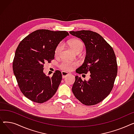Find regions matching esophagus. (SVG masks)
Instances as JSON below:
<instances>
[{
	"mask_svg": "<svg viewBox=\"0 0 134 134\" xmlns=\"http://www.w3.org/2000/svg\"><path fill=\"white\" fill-rule=\"evenodd\" d=\"M61 73H62V78H66V77L67 75H68L69 74L68 73L66 72H64V71H62V72H61Z\"/></svg>",
	"mask_w": 134,
	"mask_h": 134,
	"instance_id": "esophagus-1",
	"label": "esophagus"
}]
</instances>
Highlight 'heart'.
<instances>
[{"label":"heart","instance_id":"1","mask_svg":"<svg viewBox=\"0 0 134 134\" xmlns=\"http://www.w3.org/2000/svg\"><path fill=\"white\" fill-rule=\"evenodd\" d=\"M68 44L70 46V47L71 48L72 50L76 53L78 52L81 53L83 49V43L81 41L75 39V40H71L70 41H69ZM62 48H63L62 44L61 43L59 44L55 48V55L56 56L59 55L62 50ZM76 64H75V63H71L67 61H65L61 63L60 66V67L61 69L63 70V71H71V70L73 69V67Z\"/></svg>","mask_w":134,"mask_h":134}]
</instances>
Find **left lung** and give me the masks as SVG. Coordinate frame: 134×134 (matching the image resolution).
<instances>
[{
    "label": "left lung",
    "mask_w": 134,
    "mask_h": 134,
    "mask_svg": "<svg viewBox=\"0 0 134 134\" xmlns=\"http://www.w3.org/2000/svg\"><path fill=\"white\" fill-rule=\"evenodd\" d=\"M69 33L80 38L86 48L84 62L76 72L91 74L88 81H82L80 77L76 76L72 92L83 104H97L110 93L114 87L117 74L115 54L107 42L96 32L81 30Z\"/></svg>",
    "instance_id": "8db88e82"
}]
</instances>
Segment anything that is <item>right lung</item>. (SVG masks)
Instances as JSON below:
<instances>
[{
    "label": "right lung",
    "mask_w": 134,
    "mask_h": 134,
    "mask_svg": "<svg viewBox=\"0 0 134 134\" xmlns=\"http://www.w3.org/2000/svg\"><path fill=\"white\" fill-rule=\"evenodd\" d=\"M68 35L66 31L37 30L19 44L13 61V73L21 92L31 101L43 103L56 93L62 74L56 71L50 78L44 73L43 65L54 59L56 47Z\"/></svg>",
    "instance_id": "add662e5"
}]
</instances>
